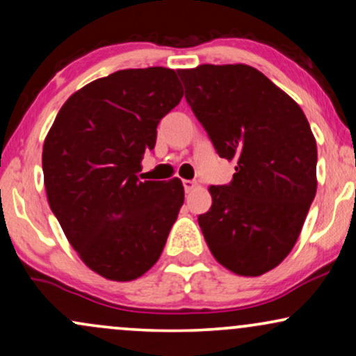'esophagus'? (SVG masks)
<instances>
[{
    "label": "esophagus",
    "instance_id": "1",
    "mask_svg": "<svg viewBox=\"0 0 356 356\" xmlns=\"http://www.w3.org/2000/svg\"><path fill=\"white\" fill-rule=\"evenodd\" d=\"M182 184H184V189H186V192H191L195 187L194 181H184Z\"/></svg>",
    "mask_w": 356,
    "mask_h": 356
}]
</instances>
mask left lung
I'll list each match as a JSON object with an SVG mask.
<instances>
[{"label":"left lung","instance_id":"obj_1","mask_svg":"<svg viewBox=\"0 0 356 356\" xmlns=\"http://www.w3.org/2000/svg\"><path fill=\"white\" fill-rule=\"evenodd\" d=\"M192 112L219 157L236 162L211 186L199 226L218 263L239 276L276 268L296 244L316 194V140L303 110L249 65L179 70Z\"/></svg>","mask_w":356,"mask_h":356}]
</instances>
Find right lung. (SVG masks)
<instances>
[{
  "mask_svg": "<svg viewBox=\"0 0 356 356\" xmlns=\"http://www.w3.org/2000/svg\"><path fill=\"white\" fill-rule=\"evenodd\" d=\"M182 95L170 68L118 70L73 93L44 138L48 204L80 259L107 280L149 271L181 211V179L142 182L138 172Z\"/></svg>",
  "mask_w": 356,
  "mask_h": 356,
  "instance_id": "1",
  "label": "right lung"
}]
</instances>
